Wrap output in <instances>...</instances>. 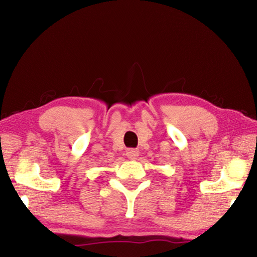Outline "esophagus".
<instances>
[{
    "instance_id": "esophagus-1",
    "label": "esophagus",
    "mask_w": 257,
    "mask_h": 257,
    "mask_svg": "<svg viewBox=\"0 0 257 257\" xmlns=\"http://www.w3.org/2000/svg\"><path fill=\"white\" fill-rule=\"evenodd\" d=\"M125 155H127V158L129 160H136L138 158V155H139V152H138V150L132 149V150H128L127 151V153H125Z\"/></svg>"
}]
</instances>
